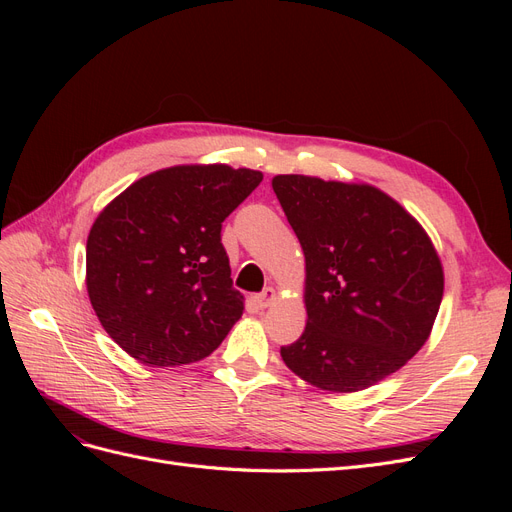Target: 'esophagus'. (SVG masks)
I'll use <instances>...</instances> for the list:
<instances>
[{
    "label": "esophagus",
    "instance_id": "34e87169",
    "mask_svg": "<svg viewBox=\"0 0 512 512\" xmlns=\"http://www.w3.org/2000/svg\"><path fill=\"white\" fill-rule=\"evenodd\" d=\"M254 301H256V305H258L260 309L269 307V305L275 301V290H273V288H265L260 294H256Z\"/></svg>",
    "mask_w": 512,
    "mask_h": 512
}]
</instances>
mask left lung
Listing matches in <instances>:
<instances>
[{
    "label": "left lung",
    "instance_id": "obj_1",
    "mask_svg": "<svg viewBox=\"0 0 512 512\" xmlns=\"http://www.w3.org/2000/svg\"><path fill=\"white\" fill-rule=\"evenodd\" d=\"M305 254L307 327L282 346L305 382L354 393L404 367L438 316L444 273L423 226L367 183L271 181Z\"/></svg>",
    "mask_w": 512,
    "mask_h": 512
}]
</instances>
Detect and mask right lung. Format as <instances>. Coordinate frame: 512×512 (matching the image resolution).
<instances>
[{"mask_svg": "<svg viewBox=\"0 0 512 512\" xmlns=\"http://www.w3.org/2000/svg\"><path fill=\"white\" fill-rule=\"evenodd\" d=\"M262 173L185 164L134 181L87 237V292L104 331L136 361L177 367L205 359L243 314L222 222Z\"/></svg>", "mask_w": 512, "mask_h": 512, "instance_id": "add662e5", "label": "right lung"}]
</instances>
